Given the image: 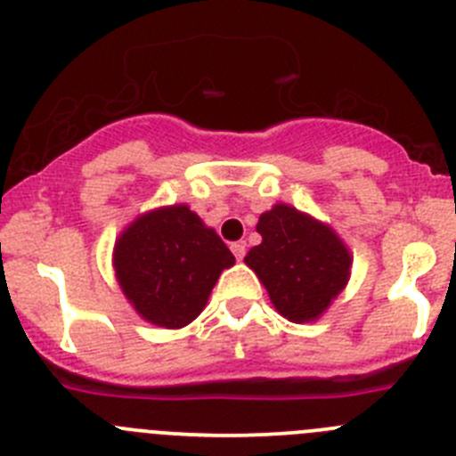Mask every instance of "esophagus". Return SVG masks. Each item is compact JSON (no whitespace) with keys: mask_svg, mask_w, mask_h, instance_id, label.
Listing matches in <instances>:
<instances>
[{"mask_svg":"<svg viewBox=\"0 0 456 456\" xmlns=\"http://www.w3.org/2000/svg\"><path fill=\"white\" fill-rule=\"evenodd\" d=\"M232 252L233 256H236V261H242V256H245V242L242 240L232 242Z\"/></svg>","mask_w":456,"mask_h":456,"instance_id":"34e87169","label":"esophagus"}]
</instances>
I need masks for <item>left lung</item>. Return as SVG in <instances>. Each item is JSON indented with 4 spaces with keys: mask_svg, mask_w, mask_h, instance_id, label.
I'll list each match as a JSON object with an SVG mask.
<instances>
[{
    "mask_svg": "<svg viewBox=\"0 0 456 456\" xmlns=\"http://www.w3.org/2000/svg\"><path fill=\"white\" fill-rule=\"evenodd\" d=\"M261 245L245 256L279 314L305 324L329 310L346 288L353 256L326 223L290 204H274L256 224Z\"/></svg>",
    "mask_w": 456,
    "mask_h": 456,
    "instance_id": "1",
    "label": "left lung"
}]
</instances>
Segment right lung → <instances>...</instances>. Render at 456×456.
<instances>
[{"label": "right lung", "instance_id": "obj_1", "mask_svg": "<svg viewBox=\"0 0 456 456\" xmlns=\"http://www.w3.org/2000/svg\"><path fill=\"white\" fill-rule=\"evenodd\" d=\"M236 263L216 229L189 204L132 220L114 242V276L137 314L161 329H184L207 305L223 270Z\"/></svg>", "mask_w": 456, "mask_h": 456}]
</instances>
